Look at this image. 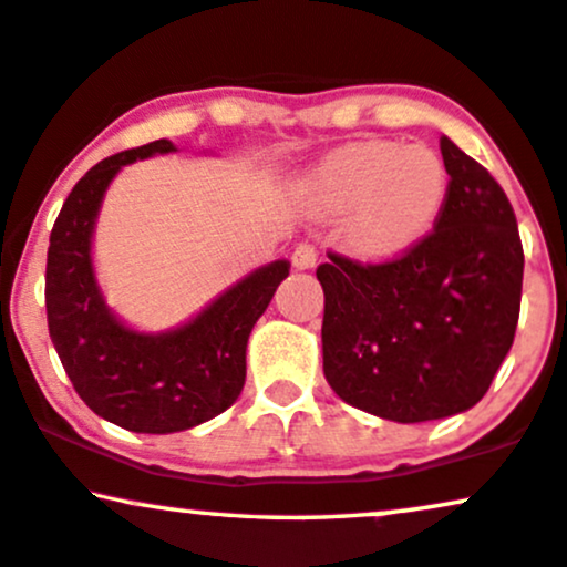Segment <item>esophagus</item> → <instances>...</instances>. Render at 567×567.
<instances>
[{
    "label": "esophagus",
    "mask_w": 567,
    "mask_h": 567,
    "mask_svg": "<svg viewBox=\"0 0 567 567\" xmlns=\"http://www.w3.org/2000/svg\"><path fill=\"white\" fill-rule=\"evenodd\" d=\"M317 246H311V243H298L296 250H292V267L296 269H311L317 267Z\"/></svg>",
    "instance_id": "obj_1"
}]
</instances>
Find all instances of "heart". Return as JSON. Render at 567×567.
Returning a JSON list of instances; mask_svg holds the SVG:
<instances>
[{
  "mask_svg": "<svg viewBox=\"0 0 567 567\" xmlns=\"http://www.w3.org/2000/svg\"><path fill=\"white\" fill-rule=\"evenodd\" d=\"M313 217H346L342 240L367 261L398 259L419 246L447 200V169L426 146L350 143L300 183Z\"/></svg>",
  "mask_w": 567,
  "mask_h": 567,
  "instance_id": "b5f03b06",
  "label": "heart"
}]
</instances>
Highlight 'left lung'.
I'll return each mask as SVG.
<instances>
[{
    "label": "left lung",
    "mask_w": 567,
    "mask_h": 567,
    "mask_svg": "<svg viewBox=\"0 0 567 567\" xmlns=\"http://www.w3.org/2000/svg\"><path fill=\"white\" fill-rule=\"evenodd\" d=\"M447 200L408 254L363 264L327 250L324 377L346 403L398 424L468 411L513 346L523 246L499 183L440 138Z\"/></svg>",
    "instance_id": "left-lung-1"
}]
</instances>
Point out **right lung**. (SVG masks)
<instances>
[{"instance_id":"right-lung-1","label":"right lung","mask_w":567,"mask_h":567,"mask_svg":"<svg viewBox=\"0 0 567 567\" xmlns=\"http://www.w3.org/2000/svg\"><path fill=\"white\" fill-rule=\"evenodd\" d=\"M167 152H175L169 141H152L85 172L62 204L47 254L49 337L70 382L93 413L143 434L198 426L238 400L250 329L290 275L288 261L261 267L175 332L138 334L120 324L93 279V219L123 164Z\"/></svg>"}]
</instances>
